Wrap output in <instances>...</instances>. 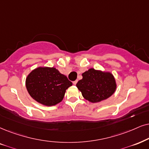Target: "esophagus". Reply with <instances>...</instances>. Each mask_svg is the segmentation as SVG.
Masks as SVG:
<instances>
[{"instance_id":"1","label":"esophagus","mask_w":149,"mask_h":149,"mask_svg":"<svg viewBox=\"0 0 149 149\" xmlns=\"http://www.w3.org/2000/svg\"><path fill=\"white\" fill-rule=\"evenodd\" d=\"M77 82H78V80H75V81H73V84H74V85H76V84H77Z\"/></svg>"}]
</instances>
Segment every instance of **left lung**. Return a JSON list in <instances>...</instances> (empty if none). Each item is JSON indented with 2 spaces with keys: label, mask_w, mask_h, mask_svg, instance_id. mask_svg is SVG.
<instances>
[{
  "label": "left lung",
  "mask_w": 149,
  "mask_h": 149,
  "mask_svg": "<svg viewBox=\"0 0 149 149\" xmlns=\"http://www.w3.org/2000/svg\"><path fill=\"white\" fill-rule=\"evenodd\" d=\"M76 86L82 96L91 102H98L109 97L116 91V84L111 73L90 69L82 74Z\"/></svg>",
  "instance_id": "left-lung-1"
}]
</instances>
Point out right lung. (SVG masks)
<instances>
[{
    "label": "right lung",
    "instance_id": "right-lung-1",
    "mask_svg": "<svg viewBox=\"0 0 149 149\" xmlns=\"http://www.w3.org/2000/svg\"><path fill=\"white\" fill-rule=\"evenodd\" d=\"M72 82L56 68L38 67L26 79V87L36 101L46 106H53L63 100L66 89Z\"/></svg>",
    "mask_w": 149,
    "mask_h": 149
}]
</instances>
